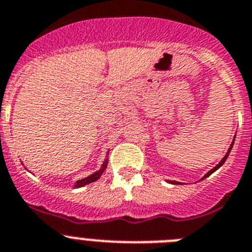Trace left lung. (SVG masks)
I'll return each mask as SVG.
<instances>
[{
	"mask_svg": "<svg viewBox=\"0 0 252 252\" xmlns=\"http://www.w3.org/2000/svg\"><path fill=\"white\" fill-rule=\"evenodd\" d=\"M232 146H233V142H232V144H231V146H230V148H228V151H227V153H226V156H225V157L222 158V160H221V162H220V163H219V164H217V165H216V167H215V168H212V169H211V171H210V172H208V173H206V174H205V176H203V178H202V180H205L206 177H208V176H210V174H212V173H214V172H215V171H217V169H219V168H220V167H221V165H222V164H223V163H225V160H226V159H227V157H228V154H230L231 149H232ZM171 183H174V185H177V183H178V185H180V182H174V181H173V182H171Z\"/></svg>",
	"mask_w": 252,
	"mask_h": 252,
	"instance_id": "1",
	"label": "left lung"
}]
</instances>
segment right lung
Masks as SVG:
<instances>
[{
    "label": "right lung",
    "instance_id": "1",
    "mask_svg": "<svg viewBox=\"0 0 252 252\" xmlns=\"http://www.w3.org/2000/svg\"><path fill=\"white\" fill-rule=\"evenodd\" d=\"M106 165H108V159H106L105 162H104V164L101 165V168L99 169L98 172H95L94 174H92V176L87 177V178H84V180H80V181H78V182H76V185H75V187H76V188H79V187H83V186H85V185H89V183H92V182H95V181H96V180H99V178H100V176H101V174H103V172L105 171Z\"/></svg>",
    "mask_w": 252,
    "mask_h": 252
}]
</instances>
